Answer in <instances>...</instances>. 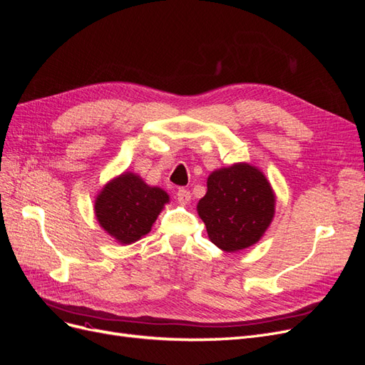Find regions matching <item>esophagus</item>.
I'll return each mask as SVG.
<instances>
[{
    "instance_id": "34e87169",
    "label": "esophagus",
    "mask_w": 365,
    "mask_h": 365,
    "mask_svg": "<svg viewBox=\"0 0 365 365\" xmlns=\"http://www.w3.org/2000/svg\"><path fill=\"white\" fill-rule=\"evenodd\" d=\"M176 200H178L180 204H189L192 200L190 190H187V189H184V187H181V189H178V192H176Z\"/></svg>"
}]
</instances>
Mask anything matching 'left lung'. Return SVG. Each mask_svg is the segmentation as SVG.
Returning a JSON list of instances; mask_svg holds the SVG:
<instances>
[{
	"instance_id": "1",
	"label": "left lung",
	"mask_w": 365,
	"mask_h": 365,
	"mask_svg": "<svg viewBox=\"0 0 365 365\" xmlns=\"http://www.w3.org/2000/svg\"><path fill=\"white\" fill-rule=\"evenodd\" d=\"M274 193L264 175L240 163L215 170L197 204L210 240L227 252L256 244L274 217Z\"/></svg>"
}]
</instances>
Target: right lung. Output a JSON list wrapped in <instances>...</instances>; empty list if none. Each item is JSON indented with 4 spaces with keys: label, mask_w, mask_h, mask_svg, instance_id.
<instances>
[{
    "label": "right lung",
    "mask_w": 365,
    "mask_h": 365,
    "mask_svg": "<svg viewBox=\"0 0 365 365\" xmlns=\"http://www.w3.org/2000/svg\"><path fill=\"white\" fill-rule=\"evenodd\" d=\"M169 196L149 187L140 176L123 173L108 182L96 200V216L108 235L120 244H132L150 231Z\"/></svg>",
    "instance_id": "add662e5"
}]
</instances>
